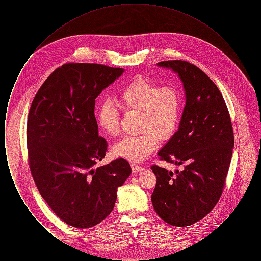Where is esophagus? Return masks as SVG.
Wrapping results in <instances>:
<instances>
[{
    "mask_svg": "<svg viewBox=\"0 0 261 261\" xmlns=\"http://www.w3.org/2000/svg\"><path fill=\"white\" fill-rule=\"evenodd\" d=\"M131 168H132V171H133V172H142V171L145 170L144 167L139 166V165H137L135 163H132V164H131Z\"/></svg>",
    "mask_w": 261,
    "mask_h": 261,
    "instance_id": "esophagus-1",
    "label": "esophagus"
}]
</instances>
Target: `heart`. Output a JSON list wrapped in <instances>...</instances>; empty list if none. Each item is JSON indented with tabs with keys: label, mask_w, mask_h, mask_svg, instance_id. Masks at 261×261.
I'll return each mask as SVG.
<instances>
[{
	"label": "heart",
	"mask_w": 261,
	"mask_h": 261,
	"mask_svg": "<svg viewBox=\"0 0 261 261\" xmlns=\"http://www.w3.org/2000/svg\"><path fill=\"white\" fill-rule=\"evenodd\" d=\"M117 102L125 112H139V131L135 137H125L112 148V153L130 162L147 160L159 145V137L167 140L177 127L181 98L173 86L160 87L154 82L137 79L126 85L117 96ZM97 122L110 137L120 132L119 115L111 101H103L97 111Z\"/></svg>",
	"instance_id": "b5f03b06"
}]
</instances>
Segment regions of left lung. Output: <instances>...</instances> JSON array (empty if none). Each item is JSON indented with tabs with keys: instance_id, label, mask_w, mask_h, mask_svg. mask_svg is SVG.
I'll use <instances>...</instances> for the list:
<instances>
[{
	"instance_id": "1",
	"label": "left lung",
	"mask_w": 261,
	"mask_h": 261,
	"mask_svg": "<svg viewBox=\"0 0 261 261\" xmlns=\"http://www.w3.org/2000/svg\"><path fill=\"white\" fill-rule=\"evenodd\" d=\"M158 65L178 73L186 95L179 128L159 156L184 168L173 173L150 167L156 176L151 202L163 221L186 227L207 215L222 195L234 148L233 127L222 94L199 67L185 61Z\"/></svg>"
}]
</instances>
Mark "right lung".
Wrapping results in <instances>:
<instances>
[{
	"instance_id": "1",
	"label": "right lung",
	"mask_w": 261,
	"mask_h": 261,
	"mask_svg": "<svg viewBox=\"0 0 261 261\" xmlns=\"http://www.w3.org/2000/svg\"><path fill=\"white\" fill-rule=\"evenodd\" d=\"M124 72L97 63H65L38 90L28 114L30 171L58 217L79 229L100 223L131 174L120 158L94 168L107 152L95 117L96 99Z\"/></svg>"
}]
</instances>
